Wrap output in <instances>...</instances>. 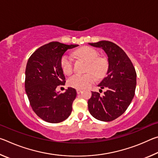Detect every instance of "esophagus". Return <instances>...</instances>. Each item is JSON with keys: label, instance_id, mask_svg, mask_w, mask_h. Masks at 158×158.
I'll return each mask as SVG.
<instances>
[{"label": "esophagus", "instance_id": "esophagus-1", "mask_svg": "<svg viewBox=\"0 0 158 158\" xmlns=\"http://www.w3.org/2000/svg\"><path fill=\"white\" fill-rule=\"evenodd\" d=\"M81 91H82L81 89H77V94H80Z\"/></svg>", "mask_w": 158, "mask_h": 158}]
</instances>
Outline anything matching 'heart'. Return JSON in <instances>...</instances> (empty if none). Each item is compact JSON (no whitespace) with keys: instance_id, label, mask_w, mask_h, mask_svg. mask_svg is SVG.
Returning <instances> with one entry per match:
<instances>
[{"instance_id":"b5f03b06","label":"heart","mask_w":158,"mask_h":158,"mask_svg":"<svg viewBox=\"0 0 158 158\" xmlns=\"http://www.w3.org/2000/svg\"><path fill=\"white\" fill-rule=\"evenodd\" d=\"M79 58L86 60L88 65L85 74H74L69 77L68 84L77 89H83L95 83L98 78H102L107 73L109 63L105 58L98 57L99 53L89 47L81 48L75 52ZM60 66L63 73L69 75L74 71V60L70 56L64 55L60 59Z\"/></svg>"}]
</instances>
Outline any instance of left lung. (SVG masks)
<instances>
[{
    "mask_svg": "<svg viewBox=\"0 0 158 158\" xmlns=\"http://www.w3.org/2000/svg\"><path fill=\"white\" fill-rule=\"evenodd\" d=\"M89 44L105 51L109 62L107 76L98 85L106 91L103 96L92 92L88 101L89 110L99 121H114L126 111L135 96L137 73L129 57L116 44L105 40Z\"/></svg>",
    "mask_w": 158,
    "mask_h": 158,
    "instance_id": "1",
    "label": "left lung"
}]
</instances>
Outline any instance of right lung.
<instances>
[{"label":"right lung","mask_w":158,"mask_h":158,"mask_svg":"<svg viewBox=\"0 0 158 158\" xmlns=\"http://www.w3.org/2000/svg\"><path fill=\"white\" fill-rule=\"evenodd\" d=\"M77 46L52 42L37 49L28 58L25 73L26 93L33 110L44 121L58 123L71 114L76 90L69 87L65 93H59L56 89L65 82L61 58L67 50Z\"/></svg>","instance_id":"add662e5"}]
</instances>
